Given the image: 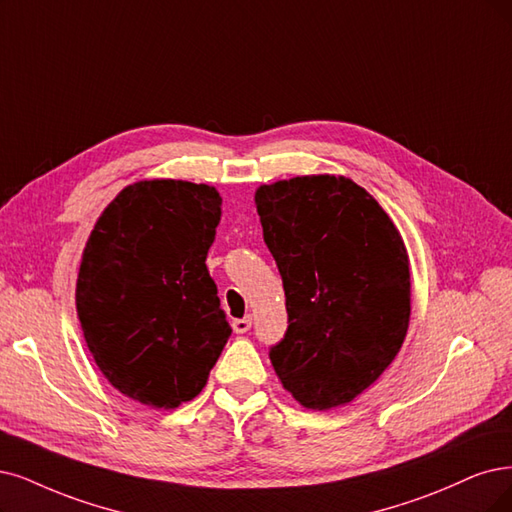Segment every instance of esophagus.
Wrapping results in <instances>:
<instances>
[{"label":"esophagus","instance_id":"obj_1","mask_svg":"<svg viewBox=\"0 0 512 512\" xmlns=\"http://www.w3.org/2000/svg\"><path fill=\"white\" fill-rule=\"evenodd\" d=\"M251 323H253V320H251L249 316H244V318H236L234 323H232V329H234L238 335H242V333H246V331L251 329Z\"/></svg>","mask_w":512,"mask_h":512}]
</instances>
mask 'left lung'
I'll return each mask as SVG.
<instances>
[{"mask_svg": "<svg viewBox=\"0 0 512 512\" xmlns=\"http://www.w3.org/2000/svg\"><path fill=\"white\" fill-rule=\"evenodd\" d=\"M255 204L287 297L289 329L270 350L278 380L306 409L352 403L388 369L409 329L401 232L342 175L259 185Z\"/></svg>", "mask_w": 512, "mask_h": 512, "instance_id": "obj_1", "label": "left lung"}]
</instances>
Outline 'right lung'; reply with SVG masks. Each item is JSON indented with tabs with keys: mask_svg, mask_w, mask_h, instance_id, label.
Here are the masks:
<instances>
[{
	"mask_svg": "<svg viewBox=\"0 0 512 512\" xmlns=\"http://www.w3.org/2000/svg\"><path fill=\"white\" fill-rule=\"evenodd\" d=\"M219 221L213 185L149 179L126 185L94 223L75 308L94 363L132 401H192L232 335L204 263Z\"/></svg>",
	"mask_w": 512,
	"mask_h": 512,
	"instance_id": "obj_1",
	"label": "right lung"
}]
</instances>
